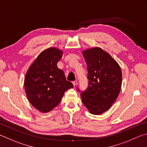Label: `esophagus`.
Masks as SVG:
<instances>
[{"mask_svg":"<svg viewBox=\"0 0 147 147\" xmlns=\"http://www.w3.org/2000/svg\"><path fill=\"white\" fill-rule=\"evenodd\" d=\"M77 83H78V81H74L72 82V84H73L74 86H76L77 85Z\"/></svg>","mask_w":147,"mask_h":147,"instance_id":"obj_1","label":"esophagus"}]
</instances>
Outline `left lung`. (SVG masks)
I'll return each mask as SVG.
<instances>
[{
	"mask_svg": "<svg viewBox=\"0 0 147 147\" xmlns=\"http://www.w3.org/2000/svg\"><path fill=\"white\" fill-rule=\"evenodd\" d=\"M82 53L89 80L88 88L81 94L82 102L90 114L100 115L112 107L119 96L121 69L107 51L99 47L86 49Z\"/></svg>",
	"mask_w": 147,
	"mask_h": 147,
	"instance_id": "1",
	"label": "left lung"
}]
</instances>
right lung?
<instances>
[{
	"label": "right lung",
	"mask_w": 147,
	"mask_h": 147,
	"mask_svg": "<svg viewBox=\"0 0 147 147\" xmlns=\"http://www.w3.org/2000/svg\"><path fill=\"white\" fill-rule=\"evenodd\" d=\"M63 51L51 47L43 50L31 64L26 74L24 88L32 106L42 113L52 110L61 102L64 92L73 88L66 81L64 72L57 63Z\"/></svg>",
	"instance_id": "1"
}]
</instances>
